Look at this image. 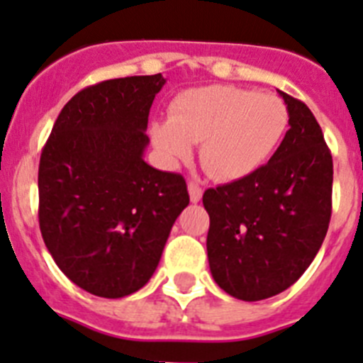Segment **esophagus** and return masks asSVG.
<instances>
[{
  "label": "esophagus",
  "instance_id": "34e87169",
  "mask_svg": "<svg viewBox=\"0 0 363 363\" xmlns=\"http://www.w3.org/2000/svg\"><path fill=\"white\" fill-rule=\"evenodd\" d=\"M188 191H189V201L199 202L202 199V188L197 184V182L189 181L188 182Z\"/></svg>",
  "mask_w": 363,
  "mask_h": 363
}]
</instances>
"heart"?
Listing matches in <instances>:
<instances>
[{"label": "heart", "instance_id": "obj_1", "mask_svg": "<svg viewBox=\"0 0 363 363\" xmlns=\"http://www.w3.org/2000/svg\"><path fill=\"white\" fill-rule=\"evenodd\" d=\"M287 106L273 94L230 84L189 88L155 121L150 137L166 162L189 157L201 143V164L215 179L238 181L255 174L273 155L287 130Z\"/></svg>", "mask_w": 363, "mask_h": 363}]
</instances>
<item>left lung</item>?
Instances as JSON below:
<instances>
[{
    "mask_svg": "<svg viewBox=\"0 0 363 363\" xmlns=\"http://www.w3.org/2000/svg\"><path fill=\"white\" fill-rule=\"evenodd\" d=\"M289 130L267 164L210 188L208 262L228 295L246 302L286 291L324 242L331 218L333 157L311 110L280 92Z\"/></svg>",
    "mask_w": 363,
    "mask_h": 363,
    "instance_id": "1",
    "label": "left lung"
}]
</instances>
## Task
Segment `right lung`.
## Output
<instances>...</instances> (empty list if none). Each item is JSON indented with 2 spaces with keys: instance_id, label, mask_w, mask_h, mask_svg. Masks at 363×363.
I'll use <instances>...</instances> for the list:
<instances>
[{
  "instance_id": "add662e5",
  "label": "right lung",
  "mask_w": 363,
  "mask_h": 363,
  "mask_svg": "<svg viewBox=\"0 0 363 363\" xmlns=\"http://www.w3.org/2000/svg\"><path fill=\"white\" fill-rule=\"evenodd\" d=\"M166 79L103 81L61 110L39 161V228L65 275L84 291L121 298L155 273L181 211L182 175L145 162L152 103Z\"/></svg>"
}]
</instances>
